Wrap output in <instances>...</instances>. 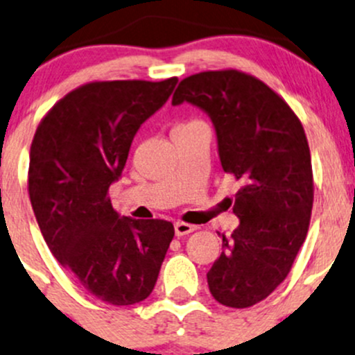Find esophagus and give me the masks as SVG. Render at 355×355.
<instances>
[{"mask_svg":"<svg viewBox=\"0 0 355 355\" xmlns=\"http://www.w3.org/2000/svg\"><path fill=\"white\" fill-rule=\"evenodd\" d=\"M194 230H196L194 225L184 223V221H177V223H175V234H177V237H184V235L192 234Z\"/></svg>","mask_w":355,"mask_h":355,"instance_id":"34e87169","label":"esophagus"}]
</instances>
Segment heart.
Returning <instances> with one entry per match:
<instances>
[{
	"label": "heart",
	"mask_w": 355,
	"mask_h": 355,
	"mask_svg": "<svg viewBox=\"0 0 355 355\" xmlns=\"http://www.w3.org/2000/svg\"><path fill=\"white\" fill-rule=\"evenodd\" d=\"M185 125H189V123H184V125H178V127H185ZM178 127H177V128H178Z\"/></svg>",
	"instance_id": "obj_1"
}]
</instances>
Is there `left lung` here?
Segmentation results:
<instances>
[{"label":"left lung","instance_id":"left-lung-1","mask_svg":"<svg viewBox=\"0 0 355 355\" xmlns=\"http://www.w3.org/2000/svg\"><path fill=\"white\" fill-rule=\"evenodd\" d=\"M191 103L216 130L223 171L242 182L239 225L207 271L220 304L244 309L287 278L313 209V166L297 114L259 78L239 70L200 71L178 84L171 105Z\"/></svg>","mask_w":355,"mask_h":355}]
</instances>
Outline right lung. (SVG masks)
I'll use <instances>...</instances> for the list:
<instances>
[{
  "label": "right lung",
  "mask_w": 355,
  "mask_h": 355,
  "mask_svg": "<svg viewBox=\"0 0 355 355\" xmlns=\"http://www.w3.org/2000/svg\"><path fill=\"white\" fill-rule=\"evenodd\" d=\"M177 82L80 85L48 111L31 146L28 196L46 244L82 288L113 306L148 299L175 235L170 221L120 216L108 189Z\"/></svg>",
  "instance_id": "obj_1"
}]
</instances>
